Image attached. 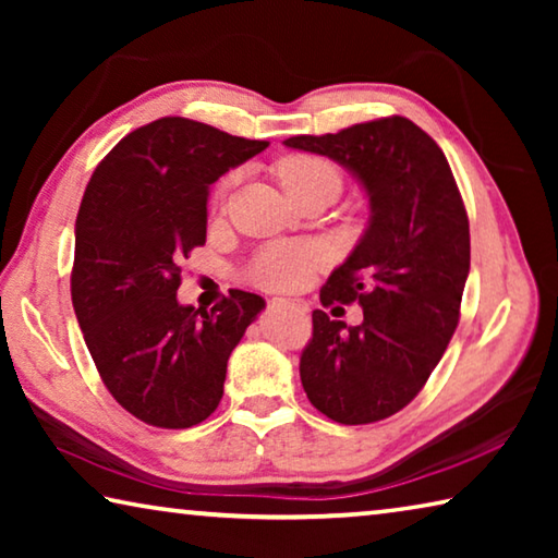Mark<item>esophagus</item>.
<instances>
[{"label":"esophagus","mask_w":558,"mask_h":558,"mask_svg":"<svg viewBox=\"0 0 558 558\" xmlns=\"http://www.w3.org/2000/svg\"><path fill=\"white\" fill-rule=\"evenodd\" d=\"M270 310H298V313H305V302L300 300H288V298H270L268 300Z\"/></svg>","instance_id":"34e87169"}]
</instances>
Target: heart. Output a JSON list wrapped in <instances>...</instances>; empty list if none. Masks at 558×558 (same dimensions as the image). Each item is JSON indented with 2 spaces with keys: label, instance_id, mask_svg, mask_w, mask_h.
<instances>
[{
  "label": "heart",
  "instance_id": "obj_1",
  "mask_svg": "<svg viewBox=\"0 0 558 558\" xmlns=\"http://www.w3.org/2000/svg\"><path fill=\"white\" fill-rule=\"evenodd\" d=\"M278 177L288 194H298L302 189L335 182L339 186V172L319 157L310 155H290L280 159ZM235 182V174H229L219 186V199L229 192ZM325 263V251L317 243H272L263 248L256 260L251 263L248 276L253 282L272 290H292L305 286L313 278V272Z\"/></svg>",
  "mask_w": 558,
  "mask_h": 558
}]
</instances>
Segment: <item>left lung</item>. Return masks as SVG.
Here are the masks:
<instances>
[{"label": "left lung", "instance_id": "1", "mask_svg": "<svg viewBox=\"0 0 558 558\" xmlns=\"http://www.w3.org/2000/svg\"><path fill=\"white\" fill-rule=\"evenodd\" d=\"M286 147L335 159L369 196V226L319 290L323 305L359 302L347 327L313 313L300 356L310 403L344 426L399 413L428 381L460 319L470 272V223L436 140L409 118L359 122Z\"/></svg>", "mask_w": 558, "mask_h": 558}]
</instances>
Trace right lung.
Instances as JSON below:
<instances>
[{
  "label": "right lung",
  "instance_id": "obj_1",
  "mask_svg": "<svg viewBox=\"0 0 558 558\" xmlns=\"http://www.w3.org/2000/svg\"><path fill=\"white\" fill-rule=\"evenodd\" d=\"M266 147L196 120L159 118L122 137L83 194L75 317L112 399L149 426L209 418L231 352L266 307L243 290L211 313L177 300L182 260L206 243L209 186Z\"/></svg>",
  "mask_w": 558,
  "mask_h": 558
}]
</instances>
